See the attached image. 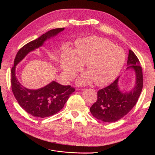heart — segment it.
Instances as JSON below:
<instances>
[{
  "label": "heart",
  "mask_w": 155,
  "mask_h": 155,
  "mask_svg": "<svg viewBox=\"0 0 155 155\" xmlns=\"http://www.w3.org/2000/svg\"><path fill=\"white\" fill-rule=\"evenodd\" d=\"M125 59L123 48L106 38L91 36L78 40L74 51L64 47L61 65L65 76L72 79L81 69L82 63L86 62L87 71L79 78L78 83L86 84L94 81L97 86H105L118 76Z\"/></svg>",
  "instance_id": "b5f03b06"
}]
</instances>
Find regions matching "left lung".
Returning a JSON list of instances; mask_svg holds the SVG:
<instances>
[{
  "instance_id": "1",
  "label": "left lung",
  "mask_w": 155,
  "mask_h": 155,
  "mask_svg": "<svg viewBox=\"0 0 155 155\" xmlns=\"http://www.w3.org/2000/svg\"><path fill=\"white\" fill-rule=\"evenodd\" d=\"M127 69L134 70L136 74L135 86L129 92L120 90L118 77L109 86L97 91V101L91 107L90 112L94 117L104 122L117 121L126 115L136 104L143 87L142 67L136 55L129 50Z\"/></svg>"
}]
</instances>
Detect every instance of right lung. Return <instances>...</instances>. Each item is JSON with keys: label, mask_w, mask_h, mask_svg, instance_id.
Instances as JSON below:
<instances>
[{"label": "right lung", "mask_w": 155, "mask_h": 155, "mask_svg": "<svg viewBox=\"0 0 155 155\" xmlns=\"http://www.w3.org/2000/svg\"><path fill=\"white\" fill-rule=\"evenodd\" d=\"M64 29V28L50 30L38 38L29 42L18 51L15 58L14 65L11 71L12 92L19 105L33 117L45 118L57 114L75 91V88L70 85L64 86L53 81L38 90L27 89L16 78V66L29 52L42 46L47 40L56 36Z\"/></svg>", "instance_id": "right-lung-1"}]
</instances>
